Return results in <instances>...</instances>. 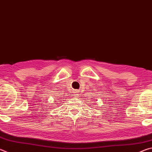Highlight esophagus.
<instances>
[{
    "label": "esophagus",
    "mask_w": 152,
    "mask_h": 152,
    "mask_svg": "<svg viewBox=\"0 0 152 152\" xmlns=\"http://www.w3.org/2000/svg\"><path fill=\"white\" fill-rule=\"evenodd\" d=\"M73 95L74 96H74L75 98H76V97H78V96H79V94H78V92H77V91H76V92H74V94H73Z\"/></svg>",
    "instance_id": "esophagus-1"
}]
</instances>
